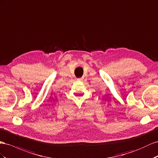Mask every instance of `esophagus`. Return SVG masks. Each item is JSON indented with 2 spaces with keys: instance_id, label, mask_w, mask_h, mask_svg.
<instances>
[{
  "instance_id": "obj_1",
  "label": "esophagus",
  "mask_w": 158,
  "mask_h": 158,
  "mask_svg": "<svg viewBox=\"0 0 158 158\" xmlns=\"http://www.w3.org/2000/svg\"><path fill=\"white\" fill-rule=\"evenodd\" d=\"M77 80L79 81H82V80H83V78H78Z\"/></svg>"
}]
</instances>
